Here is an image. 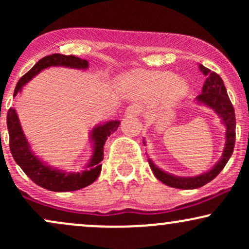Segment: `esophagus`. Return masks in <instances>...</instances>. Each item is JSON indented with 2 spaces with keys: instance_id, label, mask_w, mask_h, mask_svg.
I'll return each instance as SVG.
<instances>
[{
  "instance_id": "obj_1",
  "label": "esophagus",
  "mask_w": 249,
  "mask_h": 249,
  "mask_svg": "<svg viewBox=\"0 0 249 249\" xmlns=\"http://www.w3.org/2000/svg\"><path fill=\"white\" fill-rule=\"evenodd\" d=\"M141 111V107L138 105H130V107H127L125 113H126V116H138Z\"/></svg>"
}]
</instances>
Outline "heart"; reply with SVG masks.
<instances>
[{"instance_id":"1","label":"heart","mask_w":249,"mask_h":249,"mask_svg":"<svg viewBox=\"0 0 249 249\" xmlns=\"http://www.w3.org/2000/svg\"><path fill=\"white\" fill-rule=\"evenodd\" d=\"M125 85L145 98L164 96L168 102L178 101L187 91L185 81L176 78L168 71H142L133 73L125 81Z\"/></svg>"}]
</instances>
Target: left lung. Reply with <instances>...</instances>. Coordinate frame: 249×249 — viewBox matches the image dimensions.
Returning a JSON list of instances; mask_svg holds the SVG:
<instances>
[{
    "label": "left lung",
    "mask_w": 249,
    "mask_h": 249,
    "mask_svg": "<svg viewBox=\"0 0 249 249\" xmlns=\"http://www.w3.org/2000/svg\"><path fill=\"white\" fill-rule=\"evenodd\" d=\"M199 68L202 71V73L206 76V81L202 87V92L199 96H196V101L213 108L222 118V122L226 125V146L224 153H222V158L212 170L201 174V176L192 177V178H179V177L171 176V174L157 167L148 159L151 170H152L157 179L160 180L167 186L181 188V190L199 188L206 185L207 182L212 181L224 170L227 161L230 160L234 150V144H235V113H234V107L230 101V97L227 95V91H226L224 82L218 73L207 69L204 65L200 64Z\"/></svg>",
    "instance_id": "8db88e82"
}]
</instances>
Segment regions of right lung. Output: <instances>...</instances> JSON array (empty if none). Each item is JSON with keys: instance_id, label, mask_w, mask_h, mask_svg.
I'll use <instances>...</instances> for the list:
<instances>
[{"instance_id": "obj_1", "label": "right lung", "mask_w": 249, "mask_h": 249, "mask_svg": "<svg viewBox=\"0 0 249 249\" xmlns=\"http://www.w3.org/2000/svg\"><path fill=\"white\" fill-rule=\"evenodd\" d=\"M56 65L87 69L89 63L87 59L78 58L73 55L53 53V55L43 57L24 76L21 77V79L17 83L15 91H14V96H16L17 92L22 90V87L25 83L29 82L39 71L45 68L56 67ZM118 125V121H111L93 128L92 136H91L93 141V156L87 170L77 173H65L47 166L31 152L30 145L24 137L21 125H19L15 108L10 107L7 113L9 147L17 165L36 185L45 188V190L53 191V192H69V191L81 190V188L92 184L98 178L102 171L101 161L104 158V152H103L104 144L107 137L117 130Z\"/></svg>"}]
</instances>
